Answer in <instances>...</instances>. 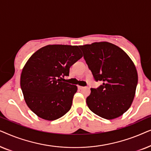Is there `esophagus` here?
I'll list each match as a JSON object with an SVG mask.
<instances>
[{"label":"esophagus","instance_id":"1","mask_svg":"<svg viewBox=\"0 0 151 151\" xmlns=\"http://www.w3.org/2000/svg\"><path fill=\"white\" fill-rule=\"evenodd\" d=\"M78 88H79V89H82V88H84V86H78Z\"/></svg>","mask_w":151,"mask_h":151}]
</instances>
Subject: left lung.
<instances>
[{
  "label": "left lung",
  "instance_id": "obj_1",
  "mask_svg": "<svg viewBox=\"0 0 151 151\" xmlns=\"http://www.w3.org/2000/svg\"><path fill=\"white\" fill-rule=\"evenodd\" d=\"M84 58L96 81L86 104L95 114L106 119L122 115L131 106L138 82L137 69L121 48L108 42L80 45Z\"/></svg>",
  "mask_w": 151,
  "mask_h": 151
}]
</instances>
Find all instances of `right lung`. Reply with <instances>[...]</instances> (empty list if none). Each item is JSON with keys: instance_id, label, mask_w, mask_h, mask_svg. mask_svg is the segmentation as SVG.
Here are the masks:
<instances>
[{"instance_id": "obj_1", "label": "right lung", "mask_w": 151, "mask_h": 151, "mask_svg": "<svg viewBox=\"0 0 151 151\" xmlns=\"http://www.w3.org/2000/svg\"><path fill=\"white\" fill-rule=\"evenodd\" d=\"M82 56L78 46L49 45L29 58L20 76V87L27 105L37 116L52 121L70 110L78 87L62 81Z\"/></svg>"}]
</instances>
